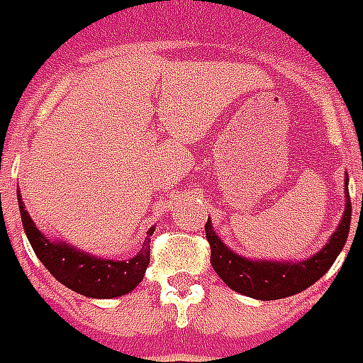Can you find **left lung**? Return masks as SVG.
<instances>
[{
    "instance_id": "left-lung-1",
    "label": "left lung",
    "mask_w": 363,
    "mask_h": 363,
    "mask_svg": "<svg viewBox=\"0 0 363 363\" xmlns=\"http://www.w3.org/2000/svg\"><path fill=\"white\" fill-rule=\"evenodd\" d=\"M347 206L339 228L329 237V243L302 262H268V260H250L237 255L222 243V239L212 230L211 220L204 225L206 241L211 243V264L222 281L230 289L258 301H277L285 296L296 295L310 285H314L327 269L331 268L335 258L347 243L350 231V195H348V178L345 182Z\"/></svg>"
}]
</instances>
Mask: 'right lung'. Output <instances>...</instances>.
I'll list each match as a JSON object with an SVG mask.
<instances>
[{
    "mask_svg": "<svg viewBox=\"0 0 363 363\" xmlns=\"http://www.w3.org/2000/svg\"><path fill=\"white\" fill-rule=\"evenodd\" d=\"M18 208L23 218L24 231L32 249L40 258V262L49 269V274L61 281L65 287L72 289L78 295L89 298H114L126 295L138 287L145 275V269L151 260V235L155 228L147 231L143 247L130 260H107L97 256L86 255L61 241H49L42 231L38 230L32 218L24 211L21 193H16Z\"/></svg>",
    "mask_w": 363,
    "mask_h": 363,
    "instance_id": "1",
    "label": "right lung"
}]
</instances>
